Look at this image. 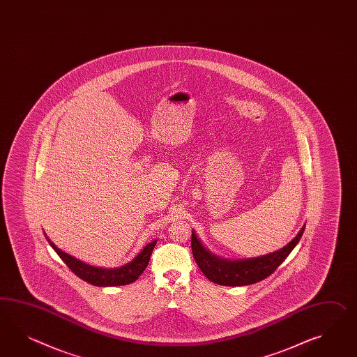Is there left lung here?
Returning a JSON list of instances; mask_svg holds the SVG:
<instances>
[{"instance_id": "left-lung-1", "label": "left lung", "mask_w": 357, "mask_h": 357, "mask_svg": "<svg viewBox=\"0 0 357 357\" xmlns=\"http://www.w3.org/2000/svg\"><path fill=\"white\" fill-rule=\"evenodd\" d=\"M305 225L301 228L298 235L276 252L249 258V259H226L218 257L202 245L196 232L192 229V254L200 267L202 273L209 278L211 282L225 287H245L261 281L272 275L278 266L287 259V255L299 243L305 232Z\"/></svg>"}]
</instances>
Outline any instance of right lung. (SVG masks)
Masks as SVG:
<instances>
[{"label": "right lung", "mask_w": 357, "mask_h": 357, "mask_svg": "<svg viewBox=\"0 0 357 357\" xmlns=\"http://www.w3.org/2000/svg\"><path fill=\"white\" fill-rule=\"evenodd\" d=\"M44 235L47 243H50L52 249L61 257V261L68 266V268L81 280L86 281L94 287H120V285H128V284L134 282L143 273V271L146 270L151 254L153 252V248L156 246L157 243V240H153L152 243H147L143 248V250L132 261L123 264L121 267L102 268V267L90 266V264L72 257L70 254L63 252L55 243H52L45 232Z\"/></svg>", "instance_id": "right-lung-1"}]
</instances>
